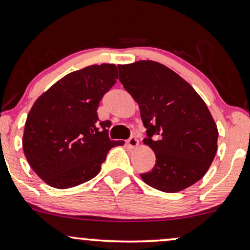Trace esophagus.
<instances>
[{
  "instance_id": "obj_1",
  "label": "esophagus",
  "mask_w": 250,
  "mask_h": 250,
  "mask_svg": "<svg viewBox=\"0 0 250 250\" xmlns=\"http://www.w3.org/2000/svg\"><path fill=\"white\" fill-rule=\"evenodd\" d=\"M129 147H136L138 145V140L136 138V136H130V138L127 141Z\"/></svg>"
}]
</instances>
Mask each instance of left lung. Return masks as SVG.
I'll return each mask as SVG.
<instances>
[{
	"mask_svg": "<svg viewBox=\"0 0 250 250\" xmlns=\"http://www.w3.org/2000/svg\"><path fill=\"white\" fill-rule=\"evenodd\" d=\"M120 82L141 109L144 143L156 153L143 181L165 192L190 187L208 172L217 152L218 129L203 99L183 78L154 61L118 65Z\"/></svg>",
	"mask_w": 250,
	"mask_h": 250,
	"instance_id": "left-lung-1",
	"label": "left lung"
}]
</instances>
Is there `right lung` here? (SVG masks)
<instances>
[{
  "instance_id": "add662e5",
  "label": "right lung",
  "mask_w": 250,
  "mask_h": 250,
  "mask_svg": "<svg viewBox=\"0 0 250 250\" xmlns=\"http://www.w3.org/2000/svg\"><path fill=\"white\" fill-rule=\"evenodd\" d=\"M118 77L114 64L88 65L64 76L34 103L25 122L23 148L47 185L65 189L93 179L110 148L125 144L110 140V121H100L97 113Z\"/></svg>"
}]
</instances>
